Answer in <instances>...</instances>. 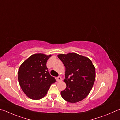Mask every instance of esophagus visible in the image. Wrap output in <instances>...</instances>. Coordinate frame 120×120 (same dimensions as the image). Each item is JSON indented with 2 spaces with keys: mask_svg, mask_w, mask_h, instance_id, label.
<instances>
[{
  "mask_svg": "<svg viewBox=\"0 0 120 120\" xmlns=\"http://www.w3.org/2000/svg\"><path fill=\"white\" fill-rule=\"evenodd\" d=\"M57 81L58 82H61L62 81V78L60 76H58L57 79Z\"/></svg>",
  "mask_w": 120,
  "mask_h": 120,
  "instance_id": "1",
  "label": "esophagus"
}]
</instances>
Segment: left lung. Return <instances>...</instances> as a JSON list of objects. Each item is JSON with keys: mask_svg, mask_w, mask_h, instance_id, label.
<instances>
[{"mask_svg": "<svg viewBox=\"0 0 120 120\" xmlns=\"http://www.w3.org/2000/svg\"><path fill=\"white\" fill-rule=\"evenodd\" d=\"M58 57L65 67L66 88L61 91L62 97L67 101L76 103L90 94L95 81V68L87 57L74 52L59 54Z\"/></svg>", "mask_w": 120, "mask_h": 120, "instance_id": "8db88e82", "label": "left lung"}]
</instances>
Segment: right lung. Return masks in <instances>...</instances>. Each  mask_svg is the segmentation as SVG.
Listing matches in <instances>:
<instances>
[{
  "label": "right lung",
  "mask_w": 120,
  "mask_h": 120,
  "mask_svg": "<svg viewBox=\"0 0 120 120\" xmlns=\"http://www.w3.org/2000/svg\"><path fill=\"white\" fill-rule=\"evenodd\" d=\"M51 55H32L23 62L18 72V81L23 92L32 99L39 100L45 97L55 77L51 76L46 63Z\"/></svg>",
  "instance_id": "add662e5"
}]
</instances>
